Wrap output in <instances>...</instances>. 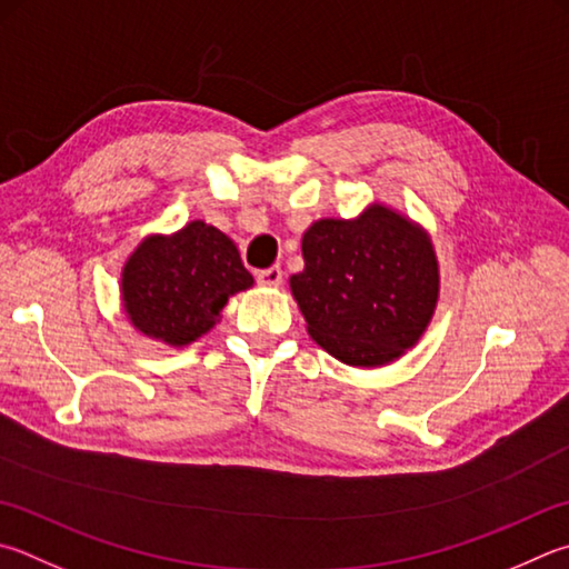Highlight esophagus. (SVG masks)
<instances>
[{"label":"esophagus","instance_id":"34e87169","mask_svg":"<svg viewBox=\"0 0 569 569\" xmlns=\"http://www.w3.org/2000/svg\"><path fill=\"white\" fill-rule=\"evenodd\" d=\"M256 281H258V286H266V288L281 286V281H283L281 266H271V268H263V271H258Z\"/></svg>","mask_w":569,"mask_h":569}]
</instances>
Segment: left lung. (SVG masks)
I'll return each instance as SVG.
<instances>
[{"mask_svg":"<svg viewBox=\"0 0 569 569\" xmlns=\"http://www.w3.org/2000/svg\"><path fill=\"white\" fill-rule=\"evenodd\" d=\"M301 246L306 268L291 291L320 348L373 368L418 343L440 288L426 231L376 203L356 221H316Z\"/></svg>","mask_w":569,"mask_h":569,"instance_id":"1","label":"left lung"}]
</instances>
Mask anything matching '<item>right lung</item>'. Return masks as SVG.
Here are the masks:
<instances>
[{
	"label": "right lung",
	"mask_w": 569,
	"mask_h": 569,
	"mask_svg": "<svg viewBox=\"0 0 569 569\" xmlns=\"http://www.w3.org/2000/svg\"><path fill=\"white\" fill-rule=\"evenodd\" d=\"M251 286L233 241L203 221L143 239L121 273L133 328L177 348L209 333L229 298Z\"/></svg>",
	"instance_id": "obj_1"
}]
</instances>
